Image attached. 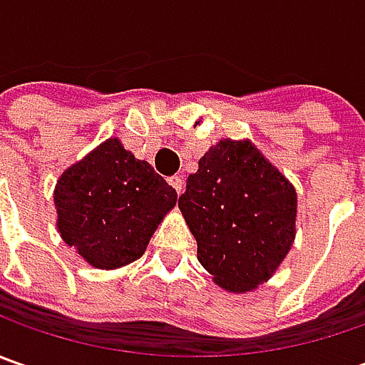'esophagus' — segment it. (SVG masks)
Returning <instances> with one entry per match:
<instances>
[{"mask_svg": "<svg viewBox=\"0 0 365 365\" xmlns=\"http://www.w3.org/2000/svg\"><path fill=\"white\" fill-rule=\"evenodd\" d=\"M170 185L175 187V190L178 195L185 190V180H182V176H173V178H170Z\"/></svg>", "mask_w": 365, "mask_h": 365, "instance_id": "34e87169", "label": "esophagus"}]
</instances>
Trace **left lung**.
<instances>
[{
	"mask_svg": "<svg viewBox=\"0 0 365 365\" xmlns=\"http://www.w3.org/2000/svg\"><path fill=\"white\" fill-rule=\"evenodd\" d=\"M178 207L201 266L232 292L268 280L294 240L297 192L250 142L209 148Z\"/></svg>",
	"mask_w": 365,
	"mask_h": 365,
	"instance_id": "obj_1",
	"label": "left lung"
}]
</instances>
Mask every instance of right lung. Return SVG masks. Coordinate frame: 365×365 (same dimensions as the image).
Here are the masks:
<instances>
[{"instance_id":"right-lung-1","label":"right lung","mask_w":365,"mask_h":365,"mask_svg":"<svg viewBox=\"0 0 365 365\" xmlns=\"http://www.w3.org/2000/svg\"><path fill=\"white\" fill-rule=\"evenodd\" d=\"M176 190L111 138L71 166L54 190L58 232L95 268H120L138 259Z\"/></svg>"}]
</instances>
